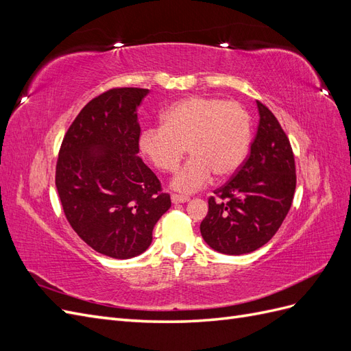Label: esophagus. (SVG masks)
I'll list each match as a JSON object with an SVG mask.
<instances>
[{
	"label": "esophagus",
	"mask_w": 351,
	"mask_h": 351,
	"mask_svg": "<svg viewBox=\"0 0 351 351\" xmlns=\"http://www.w3.org/2000/svg\"><path fill=\"white\" fill-rule=\"evenodd\" d=\"M190 197L189 196H182V195H171V202L173 204H186V202H189Z\"/></svg>",
	"instance_id": "34e87169"
}]
</instances>
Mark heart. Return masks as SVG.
I'll list each match as a JSON object with an SVG mask.
<instances>
[{"label":"heart","instance_id":"b5f03b06","mask_svg":"<svg viewBox=\"0 0 351 351\" xmlns=\"http://www.w3.org/2000/svg\"><path fill=\"white\" fill-rule=\"evenodd\" d=\"M164 125L147 127L139 137L142 154L159 171H174L186 155L192 158L178 169L173 187L193 193L210 183L217 173L231 176L246 158L252 124L249 112L236 101L189 97L162 114Z\"/></svg>","mask_w":351,"mask_h":351}]
</instances>
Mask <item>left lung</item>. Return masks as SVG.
<instances>
[{"mask_svg":"<svg viewBox=\"0 0 351 351\" xmlns=\"http://www.w3.org/2000/svg\"><path fill=\"white\" fill-rule=\"evenodd\" d=\"M259 125L249 156L228 182L214 190L200 234L226 254L250 253L281 227L295 190V165L289 137L259 101Z\"/></svg>","mask_w":351,"mask_h":351,"instance_id":"1","label":"left lung"}]
</instances>
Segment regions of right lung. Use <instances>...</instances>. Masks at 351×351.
Instances as JSON below:
<instances>
[{"label":"right lung","instance_id":"right-lung-1","mask_svg":"<svg viewBox=\"0 0 351 351\" xmlns=\"http://www.w3.org/2000/svg\"><path fill=\"white\" fill-rule=\"evenodd\" d=\"M149 93L114 88L88 102L62 139L56 186L77 236L105 256L129 259L152 243L154 227L171 206L139 154L137 108Z\"/></svg>","mask_w":351,"mask_h":351}]
</instances>
